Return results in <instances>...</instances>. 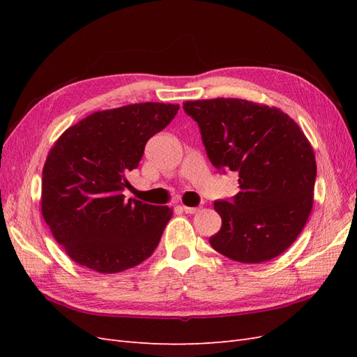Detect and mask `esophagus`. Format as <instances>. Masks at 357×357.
Wrapping results in <instances>:
<instances>
[{
  "mask_svg": "<svg viewBox=\"0 0 357 357\" xmlns=\"http://www.w3.org/2000/svg\"><path fill=\"white\" fill-rule=\"evenodd\" d=\"M181 210L186 214H195L197 211H199L198 207H188V205H181Z\"/></svg>",
  "mask_w": 357,
  "mask_h": 357,
  "instance_id": "1",
  "label": "esophagus"
}]
</instances>
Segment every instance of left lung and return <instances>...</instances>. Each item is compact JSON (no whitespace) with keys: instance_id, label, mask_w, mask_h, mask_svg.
<instances>
[{"instance_id":"8db88e82","label":"left lung","mask_w":357,"mask_h":357,"mask_svg":"<svg viewBox=\"0 0 357 357\" xmlns=\"http://www.w3.org/2000/svg\"><path fill=\"white\" fill-rule=\"evenodd\" d=\"M183 109L198 123L211 164L238 172L240 192L214 202L222 228L211 247L243 264L282 255L312 208L317 167L305 134L277 107L253 101L198 100Z\"/></svg>"}]
</instances>
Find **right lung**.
<instances>
[{
	"mask_svg": "<svg viewBox=\"0 0 357 357\" xmlns=\"http://www.w3.org/2000/svg\"><path fill=\"white\" fill-rule=\"evenodd\" d=\"M178 109L142 102L95 112L53 144L43 168L41 214L75 264L116 274L152 256L172 210L126 201V174Z\"/></svg>",
	"mask_w": 357,
	"mask_h": 357,
	"instance_id": "obj_1",
	"label": "right lung"
}]
</instances>
